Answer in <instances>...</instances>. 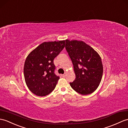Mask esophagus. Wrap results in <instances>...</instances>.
<instances>
[{
    "label": "esophagus",
    "mask_w": 128,
    "mask_h": 128,
    "mask_svg": "<svg viewBox=\"0 0 128 128\" xmlns=\"http://www.w3.org/2000/svg\"><path fill=\"white\" fill-rule=\"evenodd\" d=\"M66 74L65 73V74H63V75H62V77H65V76H66Z\"/></svg>",
    "instance_id": "esophagus-1"
}]
</instances>
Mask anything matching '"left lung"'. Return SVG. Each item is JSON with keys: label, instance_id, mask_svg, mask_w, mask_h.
Listing matches in <instances>:
<instances>
[{"label": "left lung", "instance_id": "obj_1", "mask_svg": "<svg viewBox=\"0 0 128 128\" xmlns=\"http://www.w3.org/2000/svg\"><path fill=\"white\" fill-rule=\"evenodd\" d=\"M65 49L74 66L76 78L70 86L82 95L93 93L102 78L103 66L98 53L82 41L66 40Z\"/></svg>", "mask_w": 128, "mask_h": 128}]
</instances>
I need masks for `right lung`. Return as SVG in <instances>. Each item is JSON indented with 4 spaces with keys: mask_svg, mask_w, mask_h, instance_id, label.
Here are the masks:
<instances>
[{
    "mask_svg": "<svg viewBox=\"0 0 128 128\" xmlns=\"http://www.w3.org/2000/svg\"><path fill=\"white\" fill-rule=\"evenodd\" d=\"M65 41L44 42L31 52L24 66L26 84L32 93L44 96L54 90L59 76L54 72V59L65 47Z\"/></svg>",
    "mask_w": 128,
    "mask_h": 128,
    "instance_id": "1",
    "label": "right lung"
}]
</instances>
